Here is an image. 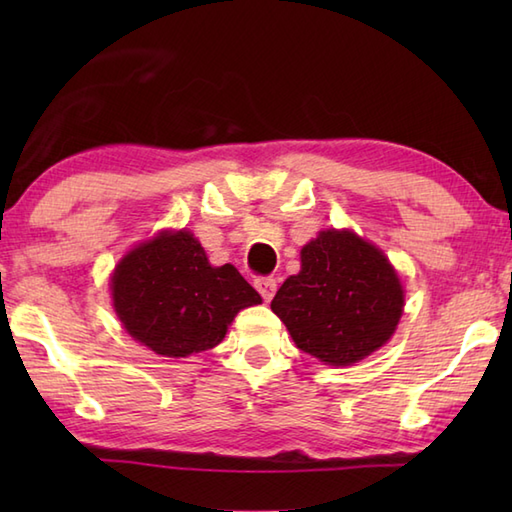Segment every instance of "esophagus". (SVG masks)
Masks as SVG:
<instances>
[{
	"label": "esophagus",
	"instance_id": "1",
	"mask_svg": "<svg viewBox=\"0 0 512 512\" xmlns=\"http://www.w3.org/2000/svg\"><path fill=\"white\" fill-rule=\"evenodd\" d=\"M255 288L259 290V295L264 297V301H270L277 292V281L273 277H257L255 279Z\"/></svg>",
	"mask_w": 512,
	"mask_h": 512
}]
</instances>
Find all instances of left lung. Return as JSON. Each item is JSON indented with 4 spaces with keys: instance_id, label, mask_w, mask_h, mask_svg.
<instances>
[{
    "instance_id": "obj_1",
    "label": "left lung",
    "mask_w": 512,
    "mask_h": 512,
    "mask_svg": "<svg viewBox=\"0 0 512 512\" xmlns=\"http://www.w3.org/2000/svg\"><path fill=\"white\" fill-rule=\"evenodd\" d=\"M301 352L345 367L383 347L405 308V292L380 248L328 228L301 248L299 275L270 303Z\"/></svg>"
}]
</instances>
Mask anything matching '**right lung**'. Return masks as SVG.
I'll return each instance as SVG.
<instances>
[{"label": "right lung", "mask_w": 512, "mask_h": 512, "mask_svg": "<svg viewBox=\"0 0 512 512\" xmlns=\"http://www.w3.org/2000/svg\"><path fill=\"white\" fill-rule=\"evenodd\" d=\"M116 317L151 352L184 358L222 343L228 325L262 297L231 264L211 266L191 231H162L118 262Z\"/></svg>", "instance_id": "1"}]
</instances>
